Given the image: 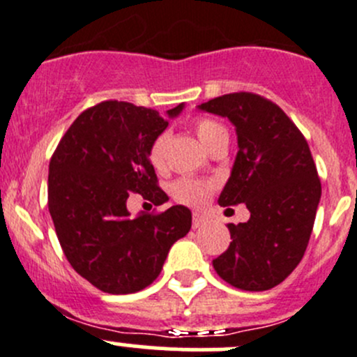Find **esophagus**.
Segmentation results:
<instances>
[{"instance_id":"esophagus-1","label":"esophagus","mask_w":357,"mask_h":357,"mask_svg":"<svg viewBox=\"0 0 357 357\" xmlns=\"http://www.w3.org/2000/svg\"><path fill=\"white\" fill-rule=\"evenodd\" d=\"M205 222H207V218H205V215L199 214V212H195V214H193V222H192L193 229L200 228V226H204Z\"/></svg>"}]
</instances>
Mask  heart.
<instances>
[{
    "mask_svg": "<svg viewBox=\"0 0 357 357\" xmlns=\"http://www.w3.org/2000/svg\"><path fill=\"white\" fill-rule=\"evenodd\" d=\"M221 135H228L226 129L222 128L221 124L214 121H204L197 122V136L202 142V145L205 149L211 146V143L214 142L218 136ZM165 142H167V135H158L155 139H153L152 146L149 150V157L150 162H152L153 167H162L164 164V149H165ZM212 192V185L211 183L205 181H197V179H190V178H181L178 181L172 183L171 186V195L172 199L179 204L190 205V207H200L207 202L208 195Z\"/></svg>",
    "mask_w": 357,
    "mask_h": 357,
    "instance_id": "heart-1",
    "label": "heart"
}]
</instances>
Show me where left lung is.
Listing matches in <instances>:
<instances>
[{
    "label": "left lung",
    "mask_w": 357,
    "mask_h": 357,
    "mask_svg": "<svg viewBox=\"0 0 357 357\" xmlns=\"http://www.w3.org/2000/svg\"><path fill=\"white\" fill-rule=\"evenodd\" d=\"M197 109L235 126L238 152L218 202L250 211L247 222L228 225L233 240L212 266L240 290L273 289L304 257L321 199L307 142L285 112L254 93L218 96Z\"/></svg>",
    "instance_id": "8db88e82"
}]
</instances>
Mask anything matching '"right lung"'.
I'll use <instances>...</instances> for the list:
<instances>
[{"label":"right lung","instance_id":"right-lung-1","mask_svg":"<svg viewBox=\"0 0 357 357\" xmlns=\"http://www.w3.org/2000/svg\"><path fill=\"white\" fill-rule=\"evenodd\" d=\"M185 103L158 115L128 102L84 110L60 139L48 174V208L72 268L107 294H135L160 275L169 248L192 228V211L131 218L129 192L162 205L149 150Z\"/></svg>","mask_w":357,"mask_h":357}]
</instances>
